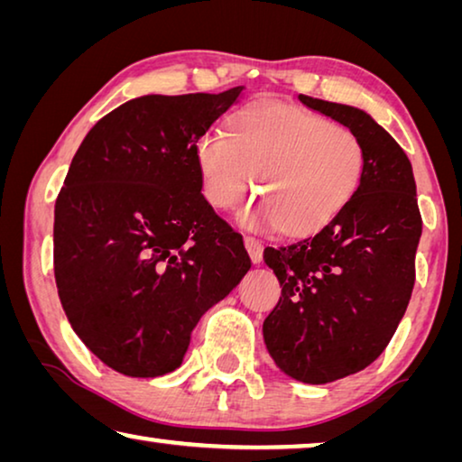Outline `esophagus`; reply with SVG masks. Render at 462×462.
Here are the masks:
<instances>
[{"label":"esophagus","mask_w":462,"mask_h":462,"mask_svg":"<svg viewBox=\"0 0 462 462\" xmlns=\"http://www.w3.org/2000/svg\"><path fill=\"white\" fill-rule=\"evenodd\" d=\"M245 246H246L248 254H251V261L254 263V265H259V263L263 261V245L259 243L257 238L246 236V238H245Z\"/></svg>","instance_id":"1"}]
</instances>
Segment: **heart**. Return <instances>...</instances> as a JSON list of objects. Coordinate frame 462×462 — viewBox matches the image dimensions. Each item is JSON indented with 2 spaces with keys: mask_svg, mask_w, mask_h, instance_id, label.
<instances>
[{
  "mask_svg": "<svg viewBox=\"0 0 462 462\" xmlns=\"http://www.w3.org/2000/svg\"><path fill=\"white\" fill-rule=\"evenodd\" d=\"M195 153L214 208H236L257 177L263 199L240 222L275 224L290 236L325 228L357 193L365 171L364 143L354 131L282 105L245 108L230 121V135L209 131Z\"/></svg>",
  "mask_w": 462,
  "mask_h": 462,
  "instance_id": "heart-1",
  "label": "heart"
}]
</instances>
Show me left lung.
Segmentation results:
<instances>
[{
  "label": "left lung",
  "instance_id": "1",
  "mask_svg": "<svg viewBox=\"0 0 462 462\" xmlns=\"http://www.w3.org/2000/svg\"><path fill=\"white\" fill-rule=\"evenodd\" d=\"M298 98L354 131L365 150L346 209L317 236L263 253L282 285L263 323L269 356L285 376L327 384L368 368L397 331L415 283L421 216L411 162L389 131L362 108Z\"/></svg>",
  "mask_w": 462,
  "mask_h": 462
}]
</instances>
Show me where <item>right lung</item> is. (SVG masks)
<instances>
[{"mask_svg": "<svg viewBox=\"0 0 462 462\" xmlns=\"http://www.w3.org/2000/svg\"><path fill=\"white\" fill-rule=\"evenodd\" d=\"M145 94L84 137L55 203V282L69 325L108 368L171 374L191 331L251 269L201 193L197 142L243 97Z\"/></svg>", "mask_w": 462, "mask_h": 462, "instance_id": "right-lung-1", "label": "right lung"}]
</instances>
